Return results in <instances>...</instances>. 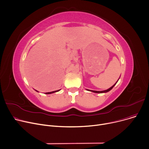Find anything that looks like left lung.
Returning <instances> with one entry per match:
<instances>
[{
  "label": "left lung",
  "mask_w": 149,
  "mask_h": 149,
  "mask_svg": "<svg viewBox=\"0 0 149 149\" xmlns=\"http://www.w3.org/2000/svg\"><path fill=\"white\" fill-rule=\"evenodd\" d=\"M119 79H120V78H119ZM118 81L116 82V83L114 85H113L111 87H110L109 88H108V90H104V91H94V90H88V89H86V90H87V91H89L93 92V93H107V92L109 91L110 90H111L112 89L113 87L114 86L116 85V84L117 83Z\"/></svg>",
  "instance_id": "1"
}]
</instances>
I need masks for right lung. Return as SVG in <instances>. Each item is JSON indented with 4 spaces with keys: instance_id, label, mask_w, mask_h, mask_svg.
I'll return each mask as SVG.
<instances>
[{
    "instance_id": "add662e5",
    "label": "right lung",
    "mask_w": 149,
    "mask_h": 149,
    "mask_svg": "<svg viewBox=\"0 0 149 149\" xmlns=\"http://www.w3.org/2000/svg\"><path fill=\"white\" fill-rule=\"evenodd\" d=\"M36 91H37V92H38V91H37V90H36ZM60 91V90H56V91H52V92H48V93H46L45 94H52V93H56V92H58V91Z\"/></svg>"
}]
</instances>
